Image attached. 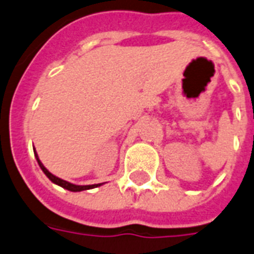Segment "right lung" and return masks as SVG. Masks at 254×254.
<instances>
[{
  "label": "right lung",
  "instance_id": "add662e5",
  "mask_svg": "<svg viewBox=\"0 0 254 254\" xmlns=\"http://www.w3.org/2000/svg\"><path fill=\"white\" fill-rule=\"evenodd\" d=\"M34 155H35V159H37V162H38L39 167H41V170L43 171V174L46 175L47 178L50 179V180H52L54 184L62 187V188H64V190H71V192H80V190H91V188H96V187H99V186H102V184H103V183H100V184H92V186H75V184H71V183L66 182V180H62V179L57 178V176H54L52 172H49V171L45 168V166H43L42 163H41V160H39L38 155H37V152H35V148H34Z\"/></svg>",
  "mask_w": 254,
  "mask_h": 254
}]
</instances>
